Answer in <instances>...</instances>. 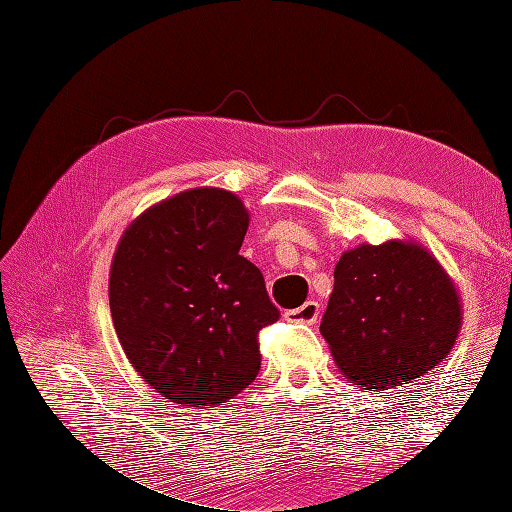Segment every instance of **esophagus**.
Instances as JSON below:
<instances>
[{"mask_svg":"<svg viewBox=\"0 0 512 512\" xmlns=\"http://www.w3.org/2000/svg\"><path fill=\"white\" fill-rule=\"evenodd\" d=\"M318 314H320V305L316 301H305L301 307L297 309H288V312L284 314L286 320H292V322H305V324H312L318 320Z\"/></svg>","mask_w":512,"mask_h":512,"instance_id":"obj_1","label":"esophagus"}]
</instances>
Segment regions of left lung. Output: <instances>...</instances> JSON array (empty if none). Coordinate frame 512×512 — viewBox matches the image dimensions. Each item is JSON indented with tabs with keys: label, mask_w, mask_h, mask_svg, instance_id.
I'll list each match as a JSON object with an SVG mask.
<instances>
[{
	"label": "left lung",
	"mask_w": 512,
	"mask_h": 512,
	"mask_svg": "<svg viewBox=\"0 0 512 512\" xmlns=\"http://www.w3.org/2000/svg\"><path fill=\"white\" fill-rule=\"evenodd\" d=\"M459 324L457 290L440 262L416 243L386 241L339 258L320 333L352 382L384 391L436 367Z\"/></svg>",
	"instance_id": "obj_1"
}]
</instances>
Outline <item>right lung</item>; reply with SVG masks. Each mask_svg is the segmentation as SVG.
Segmentation results:
<instances>
[{
	"label": "right lung",
	"instance_id": "add662e5",
	"mask_svg": "<svg viewBox=\"0 0 512 512\" xmlns=\"http://www.w3.org/2000/svg\"><path fill=\"white\" fill-rule=\"evenodd\" d=\"M247 224L235 194L196 188L145 211L117 245L108 282L117 337L175 404L222 406L258 376V335L280 309L239 254Z\"/></svg>",
	"mask_w": 512,
	"mask_h": 512
}]
</instances>
